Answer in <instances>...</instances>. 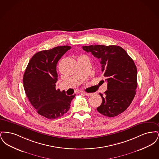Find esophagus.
Masks as SVG:
<instances>
[{
	"instance_id": "esophagus-1",
	"label": "esophagus",
	"mask_w": 159,
	"mask_h": 159,
	"mask_svg": "<svg viewBox=\"0 0 159 159\" xmlns=\"http://www.w3.org/2000/svg\"><path fill=\"white\" fill-rule=\"evenodd\" d=\"M84 93L85 95H86V96H88V97H90V96L93 95L92 93H86V92H85V93Z\"/></svg>"
}]
</instances>
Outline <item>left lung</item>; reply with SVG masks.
Instances as JSON below:
<instances>
[{
  "label": "left lung",
  "mask_w": 159,
  "mask_h": 159,
  "mask_svg": "<svg viewBox=\"0 0 159 159\" xmlns=\"http://www.w3.org/2000/svg\"><path fill=\"white\" fill-rule=\"evenodd\" d=\"M99 60L101 71L107 82V90L97 108L99 113L112 117L125 111L136 94L137 70L126 51L116 45L82 46Z\"/></svg>",
  "instance_id": "obj_1"
}]
</instances>
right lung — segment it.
I'll list each match as a JSON object with an SVG mask.
<instances>
[{
  "label": "right lung",
  "instance_id": "add662e5",
  "mask_svg": "<svg viewBox=\"0 0 159 159\" xmlns=\"http://www.w3.org/2000/svg\"><path fill=\"white\" fill-rule=\"evenodd\" d=\"M70 48L62 46L38 52L31 58L24 74L23 85L27 98L38 113L47 119H57L66 113L76 95H66L55 88L57 64Z\"/></svg>",
  "mask_w": 159,
  "mask_h": 159
}]
</instances>
